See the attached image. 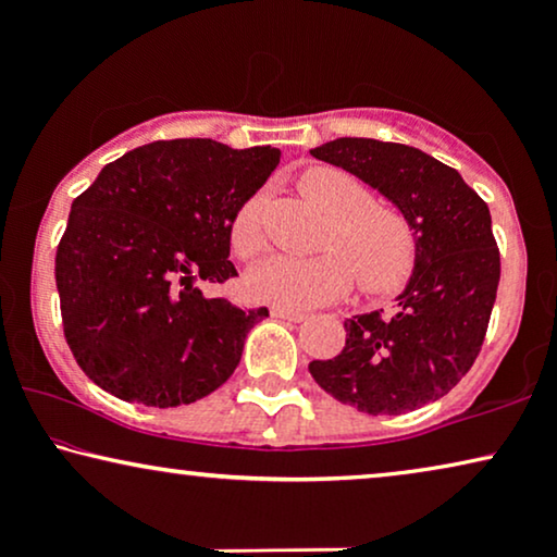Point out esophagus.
<instances>
[{
  "instance_id": "1",
  "label": "esophagus",
  "mask_w": 557,
  "mask_h": 557,
  "mask_svg": "<svg viewBox=\"0 0 557 557\" xmlns=\"http://www.w3.org/2000/svg\"><path fill=\"white\" fill-rule=\"evenodd\" d=\"M271 314L276 319H286V322H304V319H307L304 311H294V309H284V307H273Z\"/></svg>"
}]
</instances>
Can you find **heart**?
Returning <instances> with one entry per match:
<instances>
[{
  "instance_id": "1",
  "label": "heart",
  "mask_w": 557,
  "mask_h": 557,
  "mask_svg": "<svg viewBox=\"0 0 557 557\" xmlns=\"http://www.w3.org/2000/svg\"><path fill=\"white\" fill-rule=\"evenodd\" d=\"M304 197L330 220L317 256H269L248 271L246 286L256 301L284 309H314L337 301L352 286L355 273L368 292L400 286L413 265V233L391 205L370 202V193L342 170H311L299 182ZM263 195H253L235 212L231 248L250 258L263 246Z\"/></svg>"
}]
</instances>
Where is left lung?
Here are the masks:
<instances>
[{
    "label": "left lung",
    "instance_id": "left-lung-1",
    "mask_svg": "<svg viewBox=\"0 0 557 557\" xmlns=\"http://www.w3.org/2000/svg\"><path fill=\"white\" fill-rule=\"evenodd\" d=\"M311 157L377 189L413 231V273L395 311L347 319L332 360L309 362L332 398L370 416H400L438 400L474 364L497 299L499 250L486 202L461 174L406 144L326 141Z\"/></svg>",
    "mask_w": 557,
    "mask_h": 557
}]
</instances>
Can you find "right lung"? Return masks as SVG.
Listing matches in <instances>:
<instances>
[{"instance_id": "obj_1", "label": "right lung", "mask_w": 557, "mask_h": 557, "mask_svg": "<svg viewBox=\"0 0 557 557\" xmlns=\"http://www.w3.org/2000/svg\"><path fill=\"white\" fill-rule=\"evenodd\" d=\"M273 147L151 141L106 164L71 205L55 256L65 339L106 393L189 406L238 368L269 309L210 299L197 281L238 276L231 225L271 177Z\"/></svg>"}]
</instances>
